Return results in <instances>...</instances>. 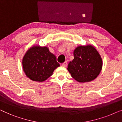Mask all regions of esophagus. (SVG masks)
<instances>
[{"label":"esophagus","instance_id":"1","mask_svg":"<svg viewBox=\"0 0 122 122\" xmlns=\"http://www.w3.org/2000/svg\"><path fill=\"white\" fill-rule=\"evenodd\" d=\"M67 65V61H65L63 63H62V66L63 67H66Z\"/></svg>","mask_w":122,"mask_h":122}]
</instances>
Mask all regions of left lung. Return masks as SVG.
<instances>
[{
	"mask_svg": "<svg viewBox=\"0 0 122 122\" xmlns=\"http://www.w3.org/2000/svg\"><path fill=\"white\" fill-rule=\"evenodd\" d=\"M73 56L67 70L75 80L85 82L97 77L102 69V60L93 46H78L73 51Z\"/></svg>",
	"mask_w": 122,
	"mask_h": 122,
	"instance_id": "left-lung-1",
	"label": "left lung"
}]
</instances>
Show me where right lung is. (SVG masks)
<instances>
[{"label":"right lung","instance_id":"obj_1","mask_svg":"<svg viewBox=\"0 0 122 122\" xmlns=\"http://www.w3.org/2000/svg\"><path fill=\"white\" fill-rule=\"evenodd\" d=\"M60 66L54 55L46 47L34 46L27 51L23 60L24 71L32 81L42 82Z\"/></svg>","mask_w":122,"mask_h":122}]
</instances>
